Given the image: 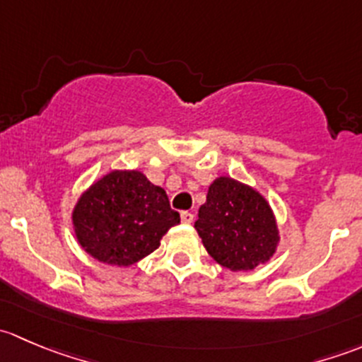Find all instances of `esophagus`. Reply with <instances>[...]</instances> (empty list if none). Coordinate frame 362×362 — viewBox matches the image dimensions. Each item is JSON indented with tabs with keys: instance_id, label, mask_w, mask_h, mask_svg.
Here are the masks:
<instances>
[{
	"instance_id": "1",
	"label": "esophagus",
	"mask_w": 362,
	"mask_h": 362,
	"mask_svg": "<svg viewBox=\"0 0 362 362\" xmlns=\"http://www.w3.org/2000/svg\"><path fill=\"white\" fill-rule=\"evenodd\" d=\"M180 218L184 224H191V222L194 221V214H191V211H182Z\"/></svg>"
}]
</instances>
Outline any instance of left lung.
Listing matches in <instances>:
<instances>
[{
    "mask_svg": "<svg viewBox=\"0 0 362 362\" xmlns=\"http://www.w3.org/2000/svg\"><path fill=\"white\" fill-rule=\"evenodd\" d=\"M194 228L208 254L231 272H250L268 262L280 240L269 203L231 177L211 182Z\"/></svg>",
    "mask_w": 362,
    "mask_h": 362,
    "instance_id": "left-lung-1",
    "label": "left lung"
}]
</instances>
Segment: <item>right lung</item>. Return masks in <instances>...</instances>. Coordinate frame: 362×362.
<instances>
[{
    "label": "right lung",
    "mask_w": 362,
    "mask_h": 362,
    "mask_svg": "<svg viewBox=\"0 0 362 362\" xmlns=\"http://www.w3.org/2000/svg\"><path fill=\"white\" fill-rule=\"evenodd\" d=\"M71 218L80 247L113 266L134 264L152 254L168 229L180 224L164 189L136 170H113L94 182Z\"/></svg>",
    "instance_id": "right-lung-1"
}]
</instances>
